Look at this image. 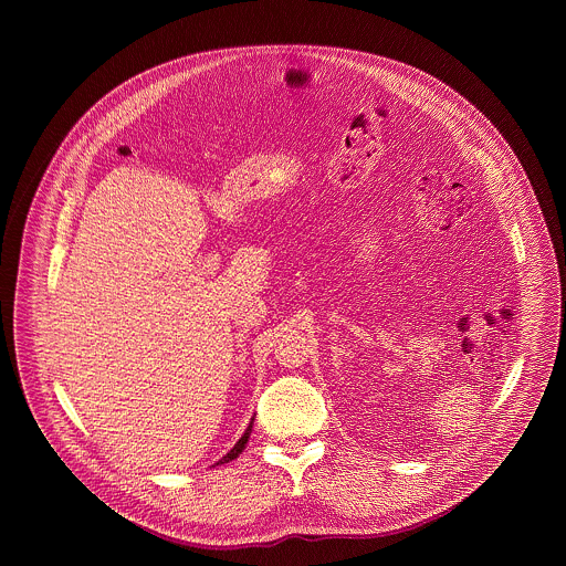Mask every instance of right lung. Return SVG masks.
<instances>
[{
	"label": "right lung",
	"instance_id": "obj_1",
	"mask_svg": "<svg viewBox=\"0 0 566 566\" xmlns=\"http://www.w3.org/2000/svg\"><path fill=\"white\" fill-rule=\"evenodd\" d=\"M252 422H254V418L250 420V424H248V429L242 434V439L233 446V450L231 452H227L224 457L220 458L216 464H224V462H231V460H235V458L240 457L243 452V448H245V443H248V439H250V432H252Z\"/></svg>",
	"mask_w": 566,
	"mask_h": 566
}]
</instances>
